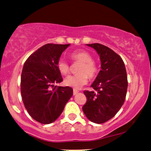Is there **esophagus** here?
Segmentation results:
<instances>
[{
	"instance_id": "34e87169",
	"label": "esophagus",
	"mask_w": 151,
	"mask_h": 151,
	"mask_svg": "<svg viewBox=\"0 0 151 151\" xmlns=\"http://www.w3.org/2000/svg\"><path fill=\"white\" fill-rule=\"evenodd\" d=\"M78 93H79V91H77V90L74 89V91H73V95H76Z\"/></svg>"
}]
</instances>
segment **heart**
Returning a JSON list of instances; mask_svg holds the SVG:
<instances>
[{"label": "heart", "mask_w": 151, "mask_h": 151, "mask_svg": "<svg viewBox=\"0 0 151 151\" xmlns=\"http://www.w3.org/2000/svg\"><path fill=\"white\" fill-rule=\"evenodd\" d=\"M70 57L72 61L81 63L77 70L79 74L66 78L64 83L68 86L79 89L83 86L86 84L88 77L90 79H93L96 77L98 72V67L93 62L92 56L86 51H74L70 54ZM57 68L63 75H68L70 73V65L62 59L59 60L57 63Z\"/></svg>", "instance_id": "1"}]
</instances>
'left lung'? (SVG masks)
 Masks as SVG:
<instances>
[{
	"instance_id": "1",
	"label": "left lung",
	"mask_w": 151,
	"mask_h": 151,
	"mask_svg": "<svg viewBox=\"0 0 151 151\" xmlns=\"http://www.w3.org/2000/svg\"><path fill=\"white\" fill-rule=\"evenodd\" d=\"M100 56L101 70L91 85L93 91H84L87 98L83 106V113L93 123L108 121L117 114L126 97L127 77L121 57L106 46L88 44Z\"/></svg>"
}]
</instances>
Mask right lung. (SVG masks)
<instances>
[{"mask_svg": "<svg viewBox=\"0 0 151 151\" xmlns=\"http://www.w3.org/2000/svg\"><path fill=\"white\" fill-rule=\"evenodd\" d=\"M69 45L47 44L27 58L21 76V93L29 115L42 124L54 122L73 95L69 86H58L63 81L57 63Z\"/></svg>", "mask_w": 151, "mask_h": 151, "instance_id": "add662e5", "label": "right lung"}]
</instances>
